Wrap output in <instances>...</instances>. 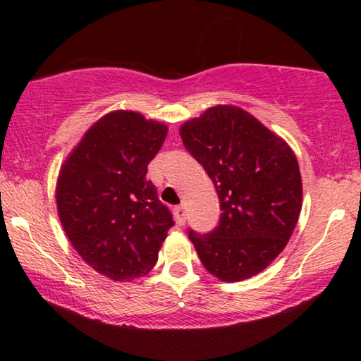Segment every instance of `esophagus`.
<instances>
[{
    "instance_id": "1",
    "label": "esophagus",
    "mask_w": 361,
    "mask_h": 361,
    "mask_svg": "<svg viewBox=\"0 0 361 361\" xmlns=\"http://www.w3.org/2000/svg\"><path fill=\"white\" fill-rule=\"evenodd\" d=\"M174 216H176L177 225H184L185 224V207L177 205L174 209Z\"/></svg>"
}]
</instances>
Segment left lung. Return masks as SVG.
Segmentation results:
<instances>
[{
	"mask_svg": "<svg viewBox=\"0 0 361 361\" xmlns=\"http://www.w3.org/2000/svg\"><path fill=\"white\" fill-rule=\"evenodd\" d=\"M180 137L220 200L216 228L205 235L189 230L202 264L226 283L261 273L288 245L300 214L302 182L293 149L230 105L187 121Z\"/></svg>",
	"mask_w": 361,
	"mask_h": 361,
	"instance_id": "1",
	"label": "left lung"
}]
</instances>
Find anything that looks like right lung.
Here are the masks:
<instances>
[{"mask_svg":"<svg viewBox=\"0 0 361 361\" xmlns=\"http://www.w3.org/2000/svg\"><path fill=\"white\" fill-rule=\"evenodd\" d=\"M167 128L135 111H113L85 133L63 162L57 210L83 261L113 281L151 271L172 214L147 179Z\"/></svg>","mask_w":361,"mask_h":361,"instance_id":"add662e5","label":"right lung"}]
</instances>
